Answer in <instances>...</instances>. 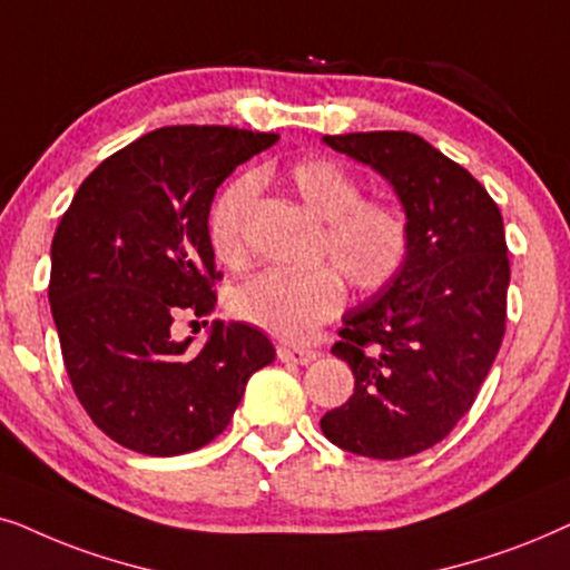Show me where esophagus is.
Here are the masks:
<instances>
[{
  "mask_svg": "<svg viewBox=\"0 0 570 570\" xmlns=\"http://www.w3.org/2000/svg\"><path fill=\"white\" fill-rule=\"evenodd\" d=\"M317 356L315 348L309 346H289V344H281L278 346V360L281 362H289V364H309Z\"/></svg>",
  "mask_w": 570,
  "mask_h": 570,
  "instance_id": "esophagus-1",
  "label": "esophagus"
}]
</instances>
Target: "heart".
Returning <instances> with one entry per match:
<instances>
[{
	"mask_svg": "<svg viewBox=\"0 0 570 570\" xmlns=\"http://www.w3.org/2000/svg\"><path fill=\"white\" fill-rule=\"evenodd\" d=\"M286 185L323 224L317 257L328 265L309 271L265 268L229 292L234 317L281 341L307 338L344 309L348 284L360 294L385 292L412 257V222L383 197H364L362 179L333 158H299L286 166ZM257 179L239 174L218 189L208 210V239L218 263L239 268L247 257L245 229Z\"/></svg>",
	"mask_w": 570,
	"mask_h": 570,
	"instance_id": "b5f03b06",
	"label": "heart"
}]
</instances>
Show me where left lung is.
<instances>
[{
  "mask_svg": "<svg viewBox=\"0 0 570 570\" xmlns=\"http://www.w3.org/2000/svg\"><path fill=\"white\" fill-rule=\"evenodd\" d=\"M391 181L412 222V257L385 292L344 317L331 352L354 393L321 428L370 459L428 451L472 409L505 333L511 265L503 216L464 166L414 132L325 135Z\"/></svg>",
  "mask_w": 570,
  "mask_h": 570,
  "instance_id": "left-lung-1",
  "label": "left lung"
}]
</instances>
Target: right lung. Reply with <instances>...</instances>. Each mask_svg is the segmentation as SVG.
Returning a JSON list of instances; mask_svg holds the SVG:
<instances>
[{"mask_svg":"<svg viewBox=\"0 0 570 570\" xmlns=\"http://www.w3.org/2000/svg\"><path fill=\"white\" fill-rule=\"evenodd\" d=\"M276 140L222 125L161 127L98 164L57 226L49 302L67 375L96 428L125 449L179 456L208 445L249 375L276 356L245 323L216 321L200 352L171 338L179 315L216 309V187Z\"/></svg>","mask_w":570,"mask_h":570,"instance_id":"right-lung-1","label":"right lung"}]
</instances>
